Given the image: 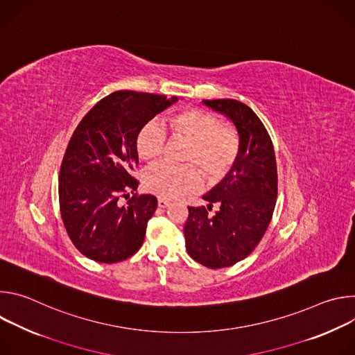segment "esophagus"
<instances>
[{
    "label": "esophagus",
    "instance_id": "34e87169",
    "mask_svg": "<svg viewBox=\"0 0 355 355\" xmlns=\"http://www.w3.org/2000/svg\"><path fill=\"white\" fill-rule=\"evenodd\" d=\"M157 205H159V208H167V207H170V200L163 199V198H159Z\"/></svg>",
    "mask_w": 355,
    "mask_h": 355
}]
</instances>
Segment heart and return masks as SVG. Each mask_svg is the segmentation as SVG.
<instances>
[{"mask_svg": "<svg viewBox=\"0 0 355 355\" xmlns=\"http://www.w3.org/2000/svg\"><path fill=\"white\" fill-rule=\"evenodd\" d=\"M173 137L188 141L185 160L195 163L208 180L223 178L233 167L240 151V139L230 126L200 110L191 108L168 119ZM166 147V133L157 122H147L136 136V151L141 160L160 157ZM144 187L163 199H175L200 188V175L193 166L175 167L157 163L144 173Z\"/></svg>", "mask_w": 355, "mask_h": 355, "instance_id": "obj_1", "label": "heart"}]
</instances>
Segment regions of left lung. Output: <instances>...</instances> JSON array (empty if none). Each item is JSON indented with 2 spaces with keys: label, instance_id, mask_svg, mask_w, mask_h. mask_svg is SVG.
Returning a JSON list of instances; mask_svg holds the SVG:
<instances>
[{
  "label": "left lung",
  "instance_id": "1",
  "mask_svg": "<svg viewBox=\"0 0 355 355\" xmlns=\"http://www.w3.org/2000/svg\"><path fill=\"white\" fill-rule=\"evenodd\" d=\"M236 128L240 151L226 177L204 198L207 207H189L184 226L188 254L208 268L244 260L264 236L277 200V162L271 137L260 118L236 99H205ZM214 206L217 211L209 214Z\"/></svg>",
  "mask_w": 355,
  "mask_h": 355
}]
</instances>
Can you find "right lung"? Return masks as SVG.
<instances>
[{
  "instance_id": "add662e5",
  "label": "right lung",
  "mask_w": 355,
  "mask_h": 355,
  "mask_svg": "<svg viewBox=\"0 0 355 355\" xmlns=\"http://www.w3.org/2000/svg\"><path fill=\"white\" fill-rule=\"evenodd\" d=\"M177 101L178 96L116 91L101 99L76 128L60 168L59 200L64 227L85 257L114 264L141 247L157 199L133 195L121 205L119 198L139 185L130 175L139 163V130Z\"/></svg>"
}]
</instances>
